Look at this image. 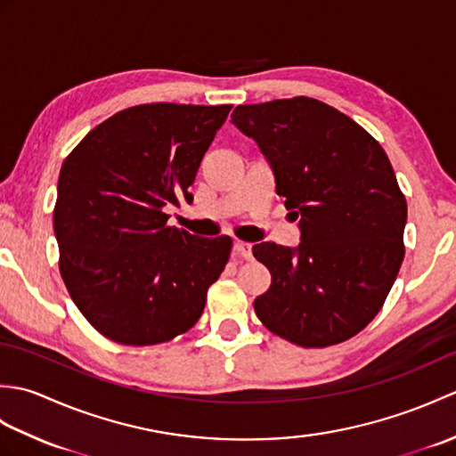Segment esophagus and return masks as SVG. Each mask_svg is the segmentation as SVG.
I'll return each mask as SVG.
<instances>
[{
	"label": "esophagus",
	"instance_id": "esophagus-1",
	"mask_svg": "<svg viewBox=\"0 0 456 456\" xmlns=\"http://www.w3.org/2000/svg\"><path fill=\"white\" fill-rule=\"evenodd\" d=\"M233 248H235V253H237L240 258H245V260L253 258V245H250V243H245V240H235Z\"/></svg>",
	"mask_w": 456,
	"mask_h": 456
}]
</instances>
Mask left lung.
Instances as JSON below:
<instances>
[{
  "instance_id": "1",
  "label": "left lung",
  "mask_w": 456,
  "mask_h": 456,
  "mask_svg": "<svg viewBox=\"0 0 456 456\" xmlns=\"http://www.w3.org/2000/svg\"><path fill=\"white\" fill-rule=\"evenodd\" d=\"M231 121L256 141L302 229L297 248L253 247L273 276L255 299L256 317L305 348L361 333L405 255L408 203L388 154L348 115L304 95L237 105Z\"/></svg>"
}]
</instances>
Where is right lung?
Segmentation results:
<instances>
[{
  "label": "right lung",
  "mask_w": 456,
  "mask_h": 456,
  "mask_svg": "<svg viewBox=\"0 0 456 456\" xmlns=\"http://www.w3.org/2000/svg\"><path fill=\"white\" fill-rule=\"evenodd\" d=\"M233 105L142 103L94 127L68 154L54 203L58 268L88 323L119 345L190 331L225 268L231 239L168 225Z\"/></svg>",
  "instance_id": "1"
}]
</instances>
